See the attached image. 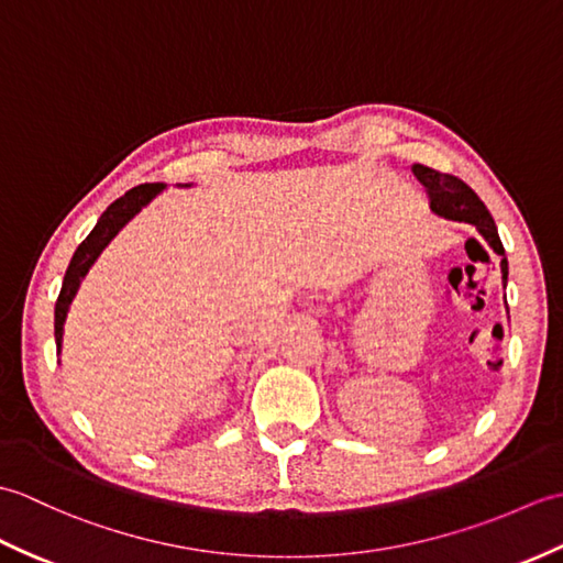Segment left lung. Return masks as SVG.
<instances>
[{
	"label": "left lung",
	"mask_w": 563,
	"mask_h": 563,
	"mask_svg": "<svg viewBox=\"0 0 563 563\" xmlns=\"http://www.w3.org/2000/svg\"><path fill=\"white\" fill-rule=\"evenodd\" d=\"M411 172L428 190L430 210L445 220L474 224L476 232L484 236V242L496 251V254L500 256V273H504V288H506V283H508L506 249H504V244H500V236H498L492 212L486 210L479 196H476L464 181H460L457 176L440 174L435 169H428V166H423V164H413Z\"/></svg>",
	"instance_id": "8db88e82"
}]
</instances>
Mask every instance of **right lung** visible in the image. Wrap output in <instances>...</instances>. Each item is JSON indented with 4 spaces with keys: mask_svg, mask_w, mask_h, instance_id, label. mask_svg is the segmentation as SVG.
Masks as SVG:
<instances>
[{
    "mask_svg": "<svg viewBox=\"0 0 563 563\" xmlns=\"http://www.w3.org/2000/svg\"><path fill=\"white\" fill-rule=\"evenodd\" d=\"M190 186V184H186ZM164 190V184H142L130 188L125 196L118 198L115 202H111L106 212L99 218L97 227L89 232V236L77 246L75 256H71L65 280H63V290L57 295L55 302V343H57V355L59 349H63V331H65V319L69 312V305L75 300V295L79 290V285L84 280V275L89 273V268L93 266V261L101 256V251L111 244V239L123 230V227L135 218V214L150 206V202L157 198Z\"/></svg>",
    "mask_w": 563,
    "mask_h": 563,
    "instance_id": "obj_1",
    "label": "right lung"
}]
</instances>
